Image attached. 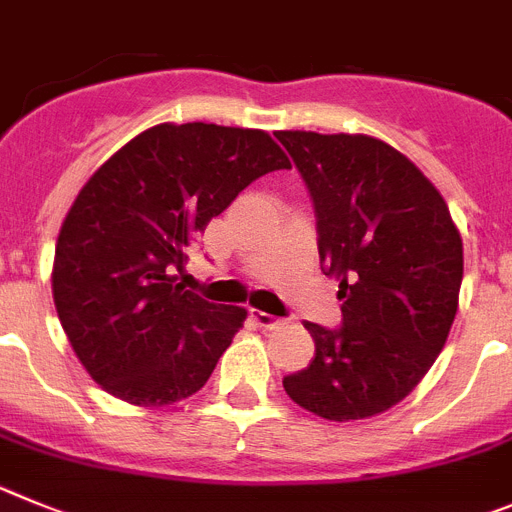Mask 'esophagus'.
Segmentation results:
<instances>
[{"label": "esophagus", "instance_id": "34e87169", "mask_svg": "<svg viewBox=\"0 0 512 512\" xmlns=\"http://www.w3.org/2000/svg\"><path fill=\"white\" fill-rule=\"evenodd\" d=\"M250 316H252V321L260 326V329H275V326H280V319H275L273 313L260 311V308H252Z\"/></svg>", "mask_w": 512, "mask_h": 512}]
</instances>
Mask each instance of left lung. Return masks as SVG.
<instances>
[{"label":"left lung","mask_w":512,"mask_h":512,"mask_svg":"<svg viewBox=\"0 0 512 512\" xmlns=\"http://www.w3.org/2000/svg\"><path fill=\"white\" fill-rule=\"evenodd\" d=\"M311 191L321 270L339 280L342 329L306 321L316 354L283 377L293 403L326 421L388 411L444 349L462 288V234L439 188L370 135L285 130Z\"/></svg>","instance_id":"obj_1"}]
</instances>
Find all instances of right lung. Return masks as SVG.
I'll return each instance as SVG.
<instances>
[{
  "label": "right lung",
  "instance_id": "1",
  "mask_svg": "<svg viewBox=\"0 0 512 512\" xmlns=\"http://www.w3.org/2000/svg\"><path fill=\"white\" fill-rule=\"evenodd\" d=\"M283 168L288 155L262 130L165 122L78 191L55 242L53 301L109 395L153 408L204 388L247 311L186 290L188 252L239 191Z\"/></svg>",
  "mask_w": 512,
  "mask_h": 512
}]
</instances>
